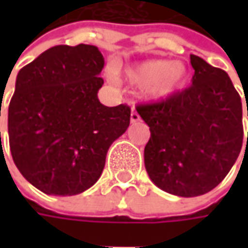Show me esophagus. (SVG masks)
Instances as JSON below:
<instances>
[{
  "instance_id": "34e87169",
  "label": "esophagus",
  "mask_w": 248,
  "mask_h": 248,
  "mask_svg": "<svg viewBox=\"0 0 248 248\" xmlns=\"http://www.w3.org/2000/svg\"><path fill=\"white\" fill-rule=\"evenodd\" d=\"M139 120H140V117H139V114L137 113V111H131V123L134 124V123H138Z\"/></svg>"
}]
</instances>
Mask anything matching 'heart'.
Masks as SVG:
<instances>
[{
    "label": "heart",
    "mask_w": 248,
    "mask_h": 248,
    "mask_svg": "<svg viewBox=\"0 0 248 248\" xmlns=\"http://www.w3.org/2000/svg\"><path fill=\"white\" fill-rule=\"evenodd\" d=\"M185 76L181 63L170 61H148L131 69L127 78L132 85L145 87L149 99H164L172 95Z\"/></svg>",
    "instance_id": "1"
}]
</instances>
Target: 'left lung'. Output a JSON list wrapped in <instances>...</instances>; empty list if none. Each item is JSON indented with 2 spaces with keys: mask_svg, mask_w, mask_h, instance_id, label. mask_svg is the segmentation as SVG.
<instances>
[{
  "mask_svg": "<svg viewBox=\"0 0 248 248\" xmlns=\"http://www.w3.org/2000/svg\"><path fill=\"white\" fill-rule=\"evenodd\" d=\"M190 63L195 74L189 88L137 106L150 129L143 156L149 178L181 197L219 185L243 145L242 99L229 76L196 55Z\"/></svg>",
  "mask_w": 248,
  "mask_h": 248,
  "instance_id": "8db88e82",
  "label": "left lung"
}]
</instances>
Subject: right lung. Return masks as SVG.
Instances as JSON below:
<instances>
[{
	"instance_id": "obj_1",
	"label": "right lung",
	"mask_w": 248,
	"mask_h": 248,
	"mask_svg": "<svg viewBox=\"0 0 248 248\" xmlns=\"http://www.w3.org/2000/svg\"><path fill=\"white\" fill-rule=\"evenodd\" d=\"M103 66L95 45H56L17 73L8 109L11 153L20 174L46 195L90 189L110 145L128 128L127 105L108 108L98 99Z\"/></svg>"
}]
</instances>
